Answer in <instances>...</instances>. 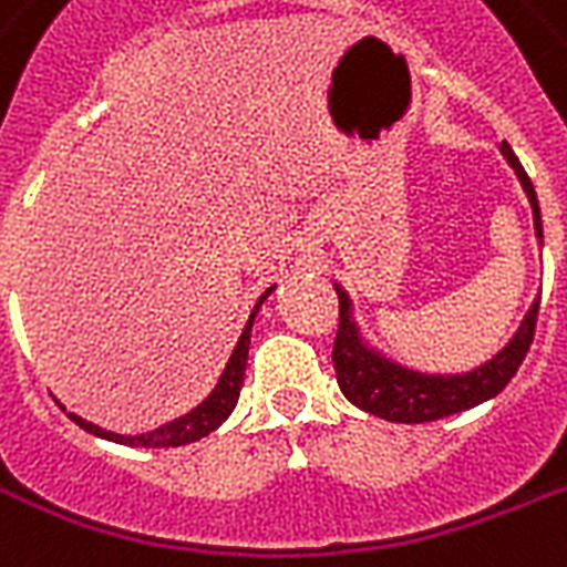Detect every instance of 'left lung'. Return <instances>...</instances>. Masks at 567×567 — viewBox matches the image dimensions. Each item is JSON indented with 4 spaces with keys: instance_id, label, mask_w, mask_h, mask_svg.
I'll return each instance as SVG.
<instances>
[{
    "instance_id": "left-lung-1",
    "label": "left lung",
    "mask_w": 567,
    "mask_h": 567,
    "mask_svg": "<svg viewBox=\"0 0 567 567\" xmlns=\"http://www.w3.org/2000/svg\"><path fill=\"white\" fill-rule=\"evenodd\" d=\"M499 148L524 184L529 205H533L535 235L542 237V210H538L533 181L520 166V159L514 157L508 142H503ZM348 309H351V302L339 291V332H336V344H332V365H336V380H339L344 399L371 416L386 419V422H408V425L452 416V413H461V410H470L499 395L508 386V380L517 374L520 362L526 360L529 344L535 339V323H538V300H535L520 330L514 332V339L496 353L494 360L478 365L475 371L457 374V378H437V374L399 369L392 362L380 360L378 353H371L360 341V332L353 327Z\"/></svg>"
}]
</instances>
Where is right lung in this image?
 <instances>
[{
  "label": "right lung",
  "mask_w": 567,
  "mask_h": 567,
  "mask_svg": "<svg viewBox=\"0 0 567 567\" xmlns=\"http://www.w3.org/2000/svg\"><path fill=\"white\" fill-rule=\"evenodd\" d=\"M274 293V288H267L258 302H255L252 315H249V321H246L244 332H240V339H237V348L231 353V360H228L226 371H223V378L216 383V389L207 395L196 410H189L187 416L175 419V422H168V425H159L148 434H140V437H124V434H112V431H103V427L92 425V422H85V419L68 416L76 422L80 427H85L89 434L103 440H112V443H121V446H145V449H175V446H187V443H196V440L207 437L210 431L223 425L228 419V413L235 410L237 395H240V386H244V371H246V360H249V332H252V321L255 312H258V306L267 300Z\"/></svg>",
  "instance_id": "obj_1"
}]
</instances>
